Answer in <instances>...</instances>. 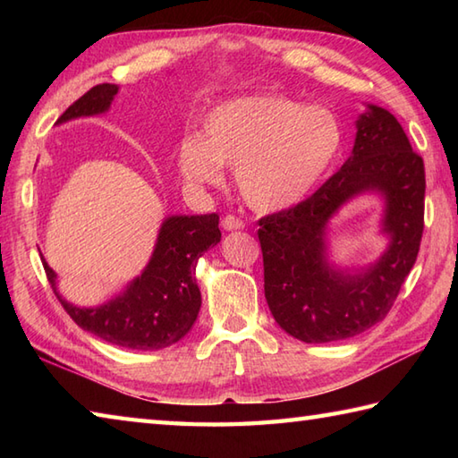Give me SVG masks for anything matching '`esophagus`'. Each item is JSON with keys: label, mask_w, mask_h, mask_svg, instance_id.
Wrapping results in <instances>:
<instances>
[{"label": "esophagus", "mask_w": 458, "mask_h": 458, "mask_svg": "<svg viewBox=\"0 0 458 458\" xmlns=\"http://www.w3.org/2000/svg\"><path fill=\"white\" fill-rule=\"evenodd\" d=\"M246 226V222L234 216V214H228V216L222 218V228L228 230V232H234V230H242Z\"/></svg>", "instance_id": "obj_1"}]
</instances>
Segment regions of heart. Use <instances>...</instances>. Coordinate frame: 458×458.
Returning a JSON list of instances; mask_svg holds the SVG:
<instances>
[{"label":"heart","mask_w":458,"mask_h":458,"mask_svg":"<svg viewBox=\"0 0 458 458\" xmlns=\"http://www.w3.org/2000/svg\"><path fill=\"white\" fill-rule=\"evenodd\" d=\"M343 125L325 106L285 96H242L210 110L200 135L184 138L179 171L197 187L216 184L234 167L251 208L274 212L305 200L343 148Z\"/></svg>","instance_id":"obj_1"}]
</instances>
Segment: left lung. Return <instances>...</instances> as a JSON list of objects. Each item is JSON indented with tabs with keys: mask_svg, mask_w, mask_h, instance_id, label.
Listing matches in <instances>:
<instances>
[{
	"mask_svg": "<svg viewBox=\"0 0 458 458\" xmlns=\"http://www.w3.org/2000/svg\"><path fill=\"white\" fill-rule=\"evenodd\" d=\"M352 155L309 199L259 218L266 301L276 323L307 344L364 333L400 295L423 236L425 167L394 115L368 106ZM376 190L386 200L391 246L376 265L348 275L326 258V224L344 201Z\"/></svg>",
	"mask_w": 458,
	"mask_h": 458,
	"instance_id": "obj_1",
	"label": "left lung"
}]
</instances>
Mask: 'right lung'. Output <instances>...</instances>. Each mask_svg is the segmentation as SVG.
Returning <instances> with one entry per match:
<instances>
[{
	"label": "right lung",
	"instance_id": "add662e5",
	"mask_svg": "<svg viewBox=\"0 0 458 458\" xmlns=\"http://www.w3.org/2000/svg\"><path fill=\"white\" fill-rule=\"evenodd\" d=\"M115 84H98L71 104L56 120L86 118L110 108ZM218 214L200 216H169L161 224L157 244L148 267L125 287L122 295L100 307H76L56 291V276L43 267L55 295L81 328L102 340L131 350L167 348L189 333L200 310V289L197 285V261L210 246L220 242Z\"/></svg>",
	"mask_w": 458,
	"mask_h": 458
}]
</instances>
